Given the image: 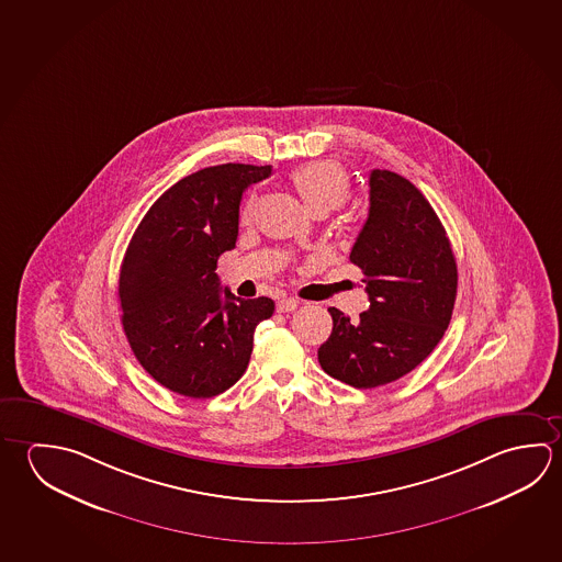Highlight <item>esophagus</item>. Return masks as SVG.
I'll use <instances>...</instances> for the list:
<instances>
[{
    "label": "esophagus",
    "mask_w": 562,
    "mask_h": 562,
    "mask_svg": "<svg viewBox=\"0 0 562 562\" xmlns=\"http://www.w3.org/2000/svg\"><path fill=\"white\" fill-rule=\"evenodd\" d=\"M297 300L295 297H282V300H278L277 310L280 314H285V312H294L295 307H297Z\"/></svg>",
    "instance_id": "obj_1"
}]
</instances>
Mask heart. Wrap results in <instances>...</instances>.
<instances>
[{
    "mask_svg": "<svg viewBox=\"0 0 562 562\" xmlns=\"http://www.w3.org/2000/svg\"><path fill=\"white\" fill-rule=\"evenodd\" d=\"M292 183L300 198L304 199L305 207L315 215L341 207L349 198V178L345 169L335 161H312L292 173ZM252 211V201L243 209V218L247 221Z\"/></svg>",
    "mask_w": 562,
    "mask_h": 562,
    "instance_id": "heart-1",
    "label": "heart"
}]
</instances>
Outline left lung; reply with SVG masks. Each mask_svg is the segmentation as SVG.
Returning a JSON list of instances; mask_svg holds the SVG:
<instances>
[{"instance_id": "1", "label": "left lung", "mask_w": 562, "mask_h": 562, "mask_svg": "<svg viewBox=\"0 0 562 562\" xmlns=\"http://www.w3.org/2000/svg\"><path fill=\"white\" fill-rule=\"evenodd\" d=\"M369 217L351 248L369 310L353 322L329 307L334 329L317 359L355 389L393 383L423 363L452 319L458 267L432 205L408 179L373 169Z\"/></svg>"}]
</instances>
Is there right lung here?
I'll use <instances>...</instances> for the list:
<instances>
[{
	"instance_id": "add662e5",
	"label": "right lung",
	"mask_w": 562,
	"mask_h": 562,
	"mask_svg": "<svg viewBox=\"0 0 562 562\" xmlns=\"http://www.w3.org/2000/svg\"><path fill=\"white\" fill-rule=\"evenodd\" d=\"M270 166L199 169L142 218L120 267L122 327L139 364L191 398L225 393L247 371L270 297L240 300L218 282L217 260L238 237V207Z\"/></svg>"
}]
</instances>
